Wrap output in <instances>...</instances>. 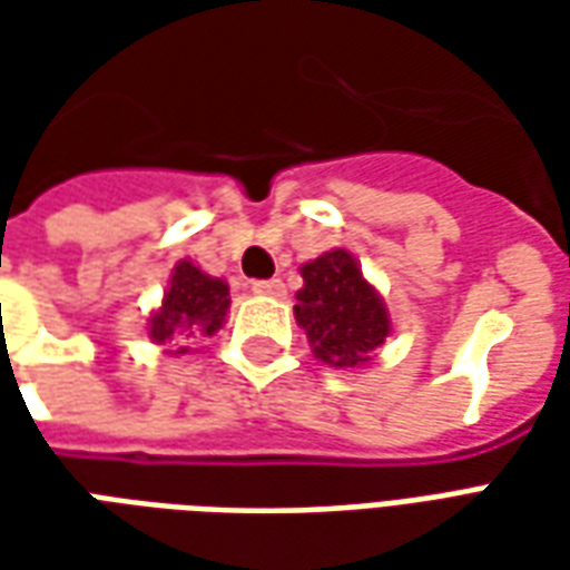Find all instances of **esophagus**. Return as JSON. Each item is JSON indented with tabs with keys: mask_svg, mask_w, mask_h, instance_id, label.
I'll use <instances>...</instances> for the list:
<instances>
[{
	"mask_svg": "<svg viewBox=\"0 0 570 570\" xmlns=\"http://www.w3.org/2000/svg\"><path fill=\"white\" fill-rule=\"evenodd\" d=\"M253 293H256V296L281 298L286 289H284V281H281V277H272V281H256V284H253Z\"/></svg>",
	"mask_w": 570,
	"mask_h": 570,
	"instance_id": "obj_1",
	"label": "esophagus"
}]
</instances>
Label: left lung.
<instances>
[{"mask_svg":"<svg viewBox=\"0 0 570 570\" xmlns=\"http://www.w3.org/2000/svg\"><path fill=\"white\" fill-rule=\"evenodd\" d=\"M302 277L296 321L308 333L314 357L338 370L366 366L391 335V317L357 259L347 249H330L302 265Z\"/></svg>","mask_w":570,"mask_h":570,"instance_id":"8db88e82","label":"left lung"}]
</instances>
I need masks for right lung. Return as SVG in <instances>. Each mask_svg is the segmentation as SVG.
Wrapping results in <instances>:
<instances>
[{
    "label": "right lung",
    "mask_w": 570,
    "mask_h": 570,
    "mask_svg": "<svg viewBox=\"0 0 570 570\" xmlns=\"http://www.w3.org/2000/svg\"><path fill=\"white\" fill-rule=\"evenodd\" d=\"M228 284L204 274L198 265L183 259L174 268L170 286L164 293L161 308L151 314L149 338L155 345L170 347L179 335H213L228 314ZM188 347H176L170 354H186Z\"/></svg>",
    "instance_id": "obj_1"
}]
</instances>
